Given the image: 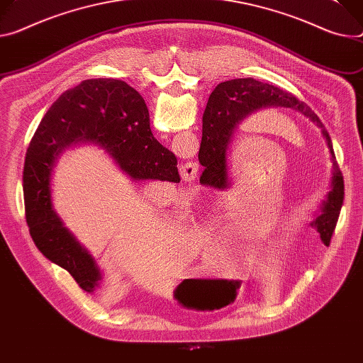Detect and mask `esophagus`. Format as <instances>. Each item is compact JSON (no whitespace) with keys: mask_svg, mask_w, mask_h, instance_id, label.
I'll use <instances>...</instances> for the list:
<instances>
[{"mask_svg":"<svg viewBox=\"0 0 363 363\" xmlns=\"http://www.w3.org/2000/svg\"><path fill=\"white\" fill-rule=\"evenodd\" d=\"M179 172L185 182H192V181H195L196 174H199V164H196L195 162H185L181 164Z\"/></svg>","mask_w":363,"mask_h":363,"instance_id":"obj_1","label":"esophagus"}]
</instances>
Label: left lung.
<instances>
[{
  "label": "left lung",
  "mask_w": 363,
  "mask_h": 363,
  "mask_svg": "<svg viewBox=\"0 0 363 363\" xmlns=\"http://www.w3.org/2000/svg\"><path fill=\"white\" fill-rule=\"evenodd\" d=\"M265 108H291L301 113L320 128L323 139L330 150V160L333 163L330 185L325 200L320 206V211L314 214V220L311 221V225L320 233L321 242L328 245L343 204V175L332 147L330 136L323 123L306 103L296 100L292 94L250 78L218 84L210 95L206 110L210 123L203 130L199 152V160L204 167L201 179L217 188L232 186L233 178L230 175L228 156L236 130L247 117Z\"/></svg>",
  "instance_id": "8db88e82"
}]
</instances>
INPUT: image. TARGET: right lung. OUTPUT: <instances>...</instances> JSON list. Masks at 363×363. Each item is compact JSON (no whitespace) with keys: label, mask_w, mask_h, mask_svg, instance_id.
I'll list each match as a JSON object with an SVG mask.
<instances>
[{"label":"right lung","mask_w":363,"mask_h":363,"mask_svg":"<svg viewBox=\"0 0 363 363\" xmlns=\"http://www.w3.org/2000/svg\"><path fill=\"white\" fill-rule=\"evenodd\" d=\"M79 145H94L113 159L131 181L179 182L177 156L150 130L142 95L120 79L82 81L63 92L48 110L26 155L23 188L26 220L38 249L77 284L94 294L103 269L92 253L65 225L53 204L52 177L60 155Z\"/></svg>","instance_id":"add662e5"}]
</instances>
